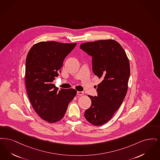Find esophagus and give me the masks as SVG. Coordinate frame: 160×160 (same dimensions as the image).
Segmentation results:
<instances>
[{
  "label": "esophagus",
  "mask_w": 160,
  "mask_h": 160,
  "mask_svg": "<svg viewBox=\"0 0 160 160\" xmlns=\"http://www.w3.org/2000/svg\"><path fill=\"white\" fill-rule=\"evenodd\" d=\"M77 94L79 96H82L83 95V91H77Z\"/></svg>",
  "instance_id": "obj_1"
}]
</instances>
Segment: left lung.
<instances>
[{
  "mask_svg": "<svg viewBox=\"0 0 160 160\" xmlns=\"http://www.w3.org/2000/svg\"><path fill=\"white\" fill-rule=\"evenodd\" d=\"M80 48L92 57L93 73L102 80L98 84V96L88 95L91 105L84 116L93 125H103L125 98L130 75L129 60L121 45L112 39L83 43Z\"/></svg>",
  "mask_w": 160,
  "mask_h": 160,
  "instance_id": "1",
  "label": "left lung"
}]
</instances>
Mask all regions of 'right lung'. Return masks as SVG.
<instances>
[{
  "mask_svg": "<svg viewBox=\"0 0 160 160\" xmlns=\"http://www.w3.org/2000/svg\"><path fill=\"white\" fill-rule=\"evenodd\" d=\"M76 45V43L40 42L28 52L25 73L28 97L37 114L49 123L63 118L70 102L76 96L75 89L58 90L52 83L61 72L65 57Z\"/></svg>",
  "mask_w": 160,
  "mask_h": 160,
  "instance_id": "obj_1",
  "label": "right lung"
}]
</instances>
